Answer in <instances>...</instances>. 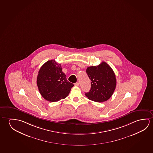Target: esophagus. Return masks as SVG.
<instances>
[{
  "label": "esophagus",
  "mask_w": 153,
  "mask_h": 153,
  "mask_svg": "<svg viewBox=\"0 0 153 153\" xmlns=\"http://www.w3.org/2000/svg\"><path fill=\"white\" fill-rule=\"evenodd\" d=\"M74 85H75V86H79V82H76Z\"/></svg>",
  "instance_id": "obj_1"
}]
</instances>
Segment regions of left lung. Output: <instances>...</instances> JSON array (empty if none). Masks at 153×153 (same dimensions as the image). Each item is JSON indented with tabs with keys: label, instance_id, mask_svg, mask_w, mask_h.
<instances>
[{
	"label": "left lung",
	"instance_id": "left-lung-1",
	"mask_svg": "<svg viewBox=\"0 0 153 153\" xmlns=\"http://www.w3.org/2000/svg\"><path fill=\"white\" fill-rule=\"evenodd\" d=\"M91 80V88L85 93L88 99L97 102L106 101L114 91L117 84L115 74L105 62L97 66H91L86 69Z\"/></svg>",
	"mask_w": 153,
	"mask_h": 153
}]
</instances>
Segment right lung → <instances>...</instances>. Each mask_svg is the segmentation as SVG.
Returning a JSON list of instances; mask_svg holds the SVG:
<instances>
[{"label":"right lung","instance_id":"1","mask_svg":"<svg viewBox=\"0 0 153 153\" xmlns=\"http://www.w3.org/2000/svg\"><path fill=\"white\" fill-rule=\"evenodd\" d=\"M37 85L42 97L51 102L65 99L74 86L67 80L61 64L55 60L47 61L41 67L37 77Z\"/></svg>","mask_w":153,"mask_h":153}]
</instances>
